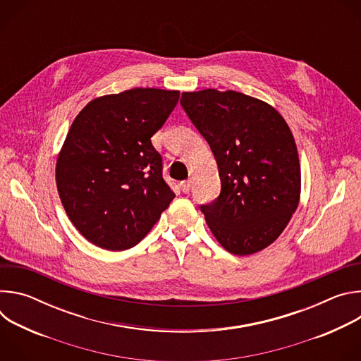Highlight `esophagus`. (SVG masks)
Returning a JSON list of instances; mask_svg holds the SVG:
<instances>
[{
	"label": "esophagus",
	"instance_id": "obj_1",
	"mask_svg": "<svg viewBox=\"0 0 361 361\" xmlns=\"http://www.w3.org/2000/svg\"><path fill=\"white\" fill-rule=\"evenodd\" d=\"M180 187H181V191H183L184 194H188L190 190H191V183H190V181H183V183L180 184Z\"/></svg>",
	"mask_w": 361,
	"mask_h": 361
}]
</instances>
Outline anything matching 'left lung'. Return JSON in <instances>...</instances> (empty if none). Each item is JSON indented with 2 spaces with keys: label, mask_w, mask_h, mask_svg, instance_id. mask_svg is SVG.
Segmentation results:
<instances>
[{
  "label": "left lung",
  "mask_w": 361,
  "mask_h": 361,
  "mask_svg": "<svg viewBox=\"0 0 361 361\" xmlns=\"http://www.w3.org/2000/svg\"><path fill=\"white\" fill-rule=\"evenodd\" d=\"M180 104L219 166L220 195L200 205L210 230L237 255L266 248L300 198L298 154L287 123L267 102L237 91L183 92Z\"/></svg>",
  "instance_id": "8db88e82"
}]
</instances>
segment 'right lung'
Segmentation results:
<instances>
[{"label":"right lung","instance_id":"add662e5","mask_svg":"<svg viewBox=\"0 0 361 361\" xmlns=\"http://www.w3.org/2000/svg\"><path fill=\"white\" fill-rule=\"evenodd\" d=\"M178 98L180 91L133 88L92 99L75 117L56 178L67 216L90 243L134 247L176 197L151 137Z\"/></svg>","mask_w":361,"mask_h":361}]
</instances>
